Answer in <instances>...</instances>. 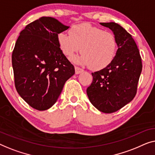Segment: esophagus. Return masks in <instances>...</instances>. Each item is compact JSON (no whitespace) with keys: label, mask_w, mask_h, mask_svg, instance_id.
<instances>
[{"label":"esophagus","mask_w":155,"mask_h":155,"mask_svg":"<svg viewBox=\"0 0 155 155\" xmlns=\"http://www.w3.org/2000/svg\"><path fill=\"white\" fill-rule=\"evenodd\" d=\"M82 71H84V69L80 68V67H78L77 66H75V72L77 74H80L81 73Z\"/></svg>","instance_id":"obj_1"}]
</instances>
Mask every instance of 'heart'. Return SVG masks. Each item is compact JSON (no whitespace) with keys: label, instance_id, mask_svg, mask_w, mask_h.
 <instances>
[{"label":"heart","instance_id":"heart-1","mask_svg":"<svg viewBox=\"0 0 155 155\" xmlns=\"http://www.w3.org/2000/svg\"><path fill=\"white\" fill-rule=\"evenodd\" d=\"M58 43L62 53L67 57L73 56L81 48L82 54L74 58L75 62L90 65L95 70L111 64L118 51V43L112 32L88 23L72 26L69 34L59 33Z\"/></svg>","mask_w":155,"mask_h":155}]
</instances>
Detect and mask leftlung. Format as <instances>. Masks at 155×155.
Here are the masks:
<instances>
[{"label": "left lung", "instance_id": "obj_1", "mask_svg": "<svg viewBox=\"0 0 155 155\" xmlns=\"http://www.w3.org/2000/svg\"><path fill=\"white\" fill-rule=\"evenodd\" d=\"M100 25L114 32L118 51L111 64L92 73L93 81L86 93L95 107L109 114L120 110L136 96L143 64L140 52L131 35L117 23Z\"/></svg>", "mask_w": 155, "mask_h": 155}]
</instances>
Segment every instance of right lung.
Listing matches in <instances>:
<instances>
[{
  "label": "right lung",
  "mask_w": 155,
  "mask_h": 155,
  "mask_svg": "<svg viewBox=\"0 0 155 155\" xmlns=\"http://www.w3.org/2000/svg\"><path fill=\"white\" fill-rule=\"evenodd\" d=\"M68 28L55 18L42 17L26 26L15 43L12 54L15 88L37 110L51 108L75 73L58 43V34Z\"/></svg>",
  "instance_id": "right-lung-1"
}]
</instances>
